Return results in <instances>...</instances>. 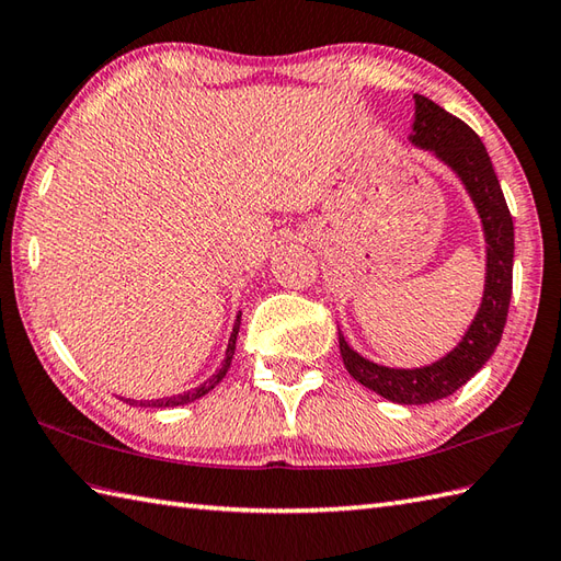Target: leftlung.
<instances>
[{
  "label": "left lung",
  "mask_w": 561,
  "mask_h": 561,
  "mask_svg": "<svg viewBox=\"0 0 561 561\" xmlns=\"http://www.w3.org/2000/svg\"><path fill=\"white\" fill-rule=\"evenodd\" d=\"M410 144L422 151L434 153L466 186L472 206H476L488 264H484V290L476 319L470 321L463 339L454 351L439 357L437 363L398 369L371 363L355 353L339 331V345L345 369L351 377L379 393L386 401L401 405L434 403L458 391L470 377H476L502 341L504 323L512 302L514 278V220L508 214L500 180L492 168L488 148L480 136L466 122L449 115L444 107L432 103L425 95H415V122Z\"/></svg>",
  "instance_id": "8db88e82"
}]
</instances>
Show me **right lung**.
<instances>
[{"label": "right lung", "instance_id": "right-lung-1", "mask_svg": "<svg viewBox=\"0 0 561 561\" xmlns=\"http://www.w3.org/2000/svg\"><path fill=\"white\" fill-rule=\"evenodd\" d=\"M242 312L238 314V319H234V327H232V333H230V341H228V347H226V359H222L220 369L216 371L214 377L206 379L204 383H198L196 389H190L184 393H178V396H170V398H156V401H134V398H124L129 405H139V408H175V405H186V403H194L196 398L206 396L210 389H216V386L222 381V377L228 375V369L232 365V355H234V341H238V331H240V319Z\"/></svg>", "mask_w": 561, "mask_h": 561}]
</instances>
